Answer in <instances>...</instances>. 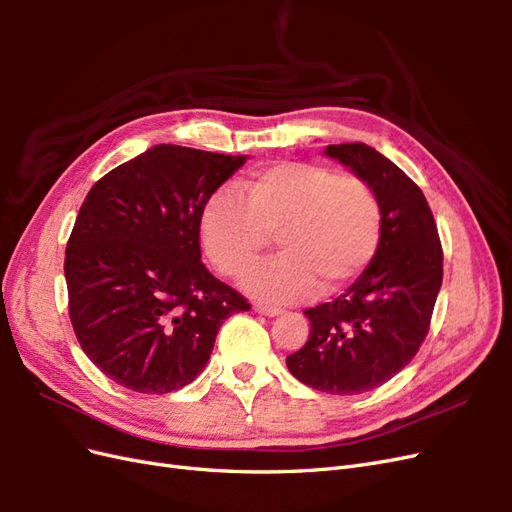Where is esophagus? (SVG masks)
I'll list each match as a JSON object with an SVG mask.
<instances>
[{
    "label": "esophagus",
    "instance_id": "esophagus-1",
    "mask_svg": "<svg viewBox=\"0 0 512 512\" xmlns=\"http://www.w3.org/2000/svg\"><path fill=\"white\" fill-rule=\"evenodd\" d=\"M254 312H258V314H262V316H269V318H273V316H280V314H282V309H280V307H273V305L254 303Z\"/></svg>",
    "mask_w": 512,
    "mask_h": 512
}]
</instances>
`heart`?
Instances as JSON below:
<instances>
[{
	"label": "heart",
	"instance_id": "heart-1",
	"mask_svg": "<svg viewBox=\"0 0 512 512\" xmlns=\"http://www.w3.org/2000/svg\"><path fill=\"white\" fill-rule=\"evenodd\" d=\"M282 254L245 280L254 297L290 303L333 294L374 260L382 211L374 190L356 175L309 162H280L243 181V196L213 192L200 218V237L213 267L226 277L250 271L271 245Z\"/></svg>",
	"mask_w": 512,
	"mask_h": 512
}]
</instances>
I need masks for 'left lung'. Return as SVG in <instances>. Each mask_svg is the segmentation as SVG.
<instances>
[{"label": "left lung", "mask_w": 512, "mask_h": 512, "mask_svg": "<svg viewBox=\"0 0 512 512\" xmlns=\"http://www.w3.org/2000/svg\"><path fill=\"white\" fill-rule=\"evenodd\" d=\"M374 190L382 237L374 260L333 303L305 309L309 339L290 374L316 391L359 395L399 374L425 342L442 286L438 226L421 188L365 143L327 147Z\"/></svg>", "instance_id": "left-lung-1"}]
</instances>
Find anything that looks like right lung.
<instances>
[{"mask_svg":"<svg viewBox=\"0 0 512 512\" xmlns=\"http://www.w3.org/2000/svg\"><path fill=\"white\" fill-rule=\"evenodd\" d=\"M245 160L156 145L89 190L66 247L68 309L83 352L113 382L181 389L205 369L222 322L250 309L200 262L205 203Z\"/></svg>","mask_w":512,"mask_h":512,"instance_id":"right-lung-1","label":"right lung"}]
</instances>
